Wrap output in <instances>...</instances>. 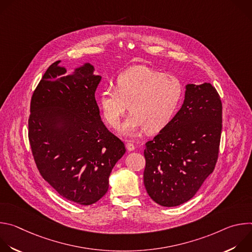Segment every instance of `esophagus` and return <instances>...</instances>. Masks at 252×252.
<instances>
[{
    "label": "esophagus",
    "mask_w": 252,
    "mask_h": 252,
    "mask_svg": "<svg viewBox=\"0 0 252 252\" xmlns=\"http://www.w3.org/2000/svg\"><path fill=\"white\" fill-rule=\"evenodd\" d=\"M126 149H127V151L131 152V151H133V150L135 149V147H134V145H133L132 142H130V141H126Z\"/></svg>",
    "instance_id": "obj_1"
}]
</instances>
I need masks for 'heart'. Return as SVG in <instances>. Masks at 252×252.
<instances>
[{
	"instance_id": "obj_1",
	"label": "heart",
	"mask_w": 252,
	"mask_h": 252,
	"mask_svg": "<svg viewBox=\"0 0 252 252\" xmlns=\"http://www.w3.org/2000/svg\"><path fill=\"white\" fill-rule=\"evenodd\" d=\"M183 95V85L175 76L139 65L122 73L115 89L105 88L98 105L106 124L117 128L127 104L130 114L121 127L125 135H134L142 128L157 133L171 123Z\"/></svg>"
}]
</instances>
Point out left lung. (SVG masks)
Returning <instances> with one entry per match:
<instances>
[{"mask_svg":"<svg viewBox=\"0 0 252 252\" xmlns=\"http://www.w3.org/2000/svg\"><path fill=\"white\" fill-rule=\"evenodd\" d=\"M222 103L214 87L188 85L181 110L146 143L143 184L151 198L170 207L197 192L220 154Z\"/></svg>","mask_w":252,"mask_h":252,"instance_id":"left-lung-1","label":"left lung"}]
</instances>
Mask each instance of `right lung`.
Instances as JSON below:
<instances>
[{"label": "right lung", "instance_id": "1", "mask_svg": "<svg viewBox=\"0 0 252 252\" xmlns=\"http://www.w3.org/2000/svg\"><path fill=\"white\" fill-rule=\"evenodd\" d=\"M52 63L32 93L29 141L41 175L63 198L82 205L99 200L125 143L100 121L94 93L100 82L86 63L66 76Z\"/></svg>", "mask_w": 252, "mask_h": 252}]
</instances>
